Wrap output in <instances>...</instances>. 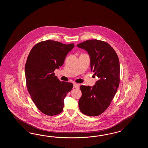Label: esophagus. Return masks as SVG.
I'll return each mask as SVG.
<instances>
[{"label": "esophagus", "instance_id": "34e87169", "mask_svg": "<svg viewBox=\"0 0 148 148\" xmlns=\"http://www.w3.org/2000/svg\"><path fill=\"white\" fill-rule=\"evenodd\" d=\"M73 87L77 88V89H79V85L78 84L75 83V84H73Z\"/></svg>", "mask_w": 148, "mask_h": 148}]
</instances>
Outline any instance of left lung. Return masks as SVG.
Here are the masks:
<instances>
[{
  "label": "left lung",
  "mask_w": 148,
  "mask_h": 148,
  "mask_svg": "<svg viewBox=\"0 0 148 148\" xmlns=\"http://www.w3.org/2000/svg\"><path fill=\"white\" fill-rule=\"evenodd\" d=\"M77 46L88 52L91 71L99 78L92 87L80 86L79 110L86 115L98 116L110 106L119 88V59L113 48L104 41L87 40Z\"/></svg>",
  "instance_id": "1"
}]
</instances>
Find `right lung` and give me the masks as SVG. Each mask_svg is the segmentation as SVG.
Masks as SVG:
<instances>
[{
    "label": "right lung",
    "mask_w": 148,
    "mask_h": 148,
    "mask_svg": "<svg viewBox=\"0 0 148 148\" xmlns=\"http://www.w3.org/2000/svg\"><path fill=\"white\" fill-rule=\"evenodd\" d=\"M74 44L47 40L32 49L25 64L26 86L32 101L45 115L53 116L63 111L64 99L71 90V82H61L54 71L63 65Z\"/></svg>",
    "instance_id": "obj_1"
}]
</instances>
